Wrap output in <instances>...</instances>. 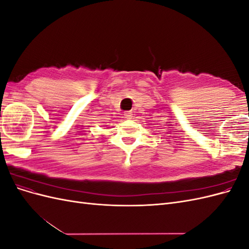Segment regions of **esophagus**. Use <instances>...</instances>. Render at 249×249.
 I'll return each instance as SVG.
<instances>
[{
	"instance_id": "1",
	"label": "esophagus",
	"mask_w": 249,
	"mask_h": 249,
	"mask_svg": "<svg viewBox=\"0 0 249 249\" xmlns=\"http://www.w3.org/2000/svg\"><path fill=\"white\" fill-rule=\"evenodd\" d=\"M124 117H125L126 119H131V118L133 117V113H132L131 111L125 112V113H124Z\"/></svg>"
}]
</instances>
